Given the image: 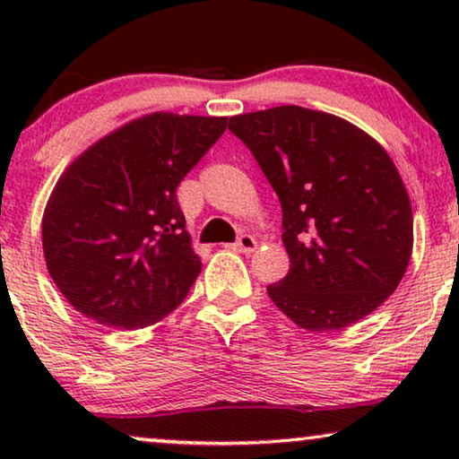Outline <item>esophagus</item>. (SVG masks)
<instances>
[{
  "label": "esophagus",
  "instance_id": "34e87169",
  "mask_svg": "<svg viewBox=\"0 0 459 459\" xmlns=\"http://www.w3.org/2000/svg\"><path fill=\"white\" fill-rule=\"evenodd\" d=\"M230 248L236 250V253H253V250L256 248V240H255L253 236L242 234L234 244H231Z\"/></svg>",
  "mask_w": 459,
  "mask_h": 459
}]
</instances>
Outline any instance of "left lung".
<instances>
[{
    "instance_id": "left-lung-1",
    "label": "left lung",
    "mask_w": 459,
    "mask_h": 459,
    "mask_svg": "<svg viewBox=\"0 0 459 459\" xmlns=\"http://www.w3.org/2000/svg\"><path fill=\"white\" fill-rule=\"evenodd\" d=\"M281 204L290 269L267 294L311 332L359 322L397 290L413 247L401 175L374 137L328 112L275 106L230 118Z\"/></svg>"
}]
</instances>
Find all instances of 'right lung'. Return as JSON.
<instances>
[{"label": "right lung", "mask_w": 459, "mask_h": 459, "mask_svg": "<svg viewBox=\"0 0 459 459\" xmlns=\"http://www.w3.org/2000/svg\"><path fill=\"white\" fill-rule=\"evenodd\" d=\"M228 117L154 112L93 143L43 212L48 272L93 322L143 328L184 303L200 267L178 186L223 135Z\"/></svg>", "instance_id": "obj_1"}]
</instances>
